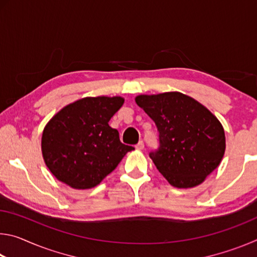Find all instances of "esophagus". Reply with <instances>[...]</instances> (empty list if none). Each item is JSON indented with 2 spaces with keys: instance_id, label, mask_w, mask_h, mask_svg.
Instances as JSON below:
<instances>
[{
  "instance_id": "34e87169",
  "label": "esophagus",
  "mask_w": 257,
  "mask_h": 257,
  "mask_svg": "<svg viewBox=\"0 0 257 257\" xmlns=\"http://www.w3.org/2000/svg\"><path fill=\"white\" fill-rule=\"evenodd\" d=\"M144 142H143V141H141V142H139L138 143V144L136 145V146H135V147H136V150H138V151H142V150H144Z\"/></svg>"
}]
</instances>
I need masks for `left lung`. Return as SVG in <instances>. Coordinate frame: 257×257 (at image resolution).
<instances>
[{
	"mask_svg": "<svg viewBox=\"0 0 257 257\" xmlns=\"http://www.w3.org/2000/svg\"><path fill=\"white\" fill-rule=\"evenodd\" d=\"M135 101L158 127L160 147L150 158L171 186H198L219 167L224 129L203 104L179 92L138 95Z\"/></svg>",
	"mask_w": 257,
	"mask_h": 257,
	"instance_id": "8db88e82",
	"label": "left lung"
}]
</instances>
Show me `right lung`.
I'll return each mask as SVG.
<instances>
[{"mask_svg": "<svg viewBox=\"0 0 257 257\" xmlns=\"http://www.w3.org/2000/svg\"><path fill=\"white\" fill-rule=\"evenodd\" d=\"M123 102L121 96L84 97L61 108L46 123L42 154L56 179L73 189L93 188L134 150L108 125Z\"/></svg>", "mask_w": 257, "mask_h": 257, "instance_id": "1", "label": "right lung"}]
</instances>
